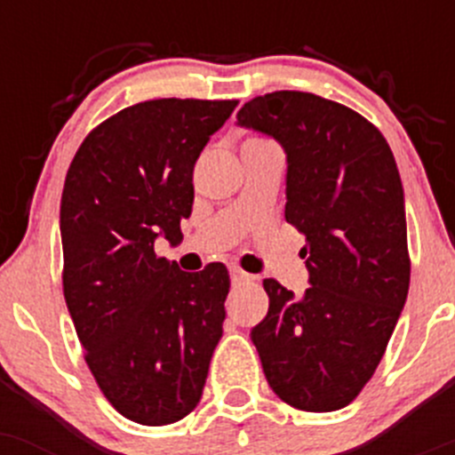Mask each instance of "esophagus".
<instances>
[{
  "instance_id": "obj_1",
  "label": "esophagus",
  "mask_w": 455,
  "mask_h": 455,
  "mask_svg": "<svg viewBox=\"0 0 455 455\" xmlns=\"http://www.w3.org/2000/svg\"><path fill=\"white\" fill-rule=\"evenodd\" d=\"M231 282H233V286H242V283L255 282V277H253V275L246 273V270H242V268H237V266H233V268H231Z\"/></svg>"
}]
</instances>
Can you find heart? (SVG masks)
Masks as SVG:
<instances>
[{"mask_svg":"<svg viewBox=\"0 0 455 455\" xmlns=\"http://www.w3.org/2000/svg\"><path fill=\"white\" fill-rule=\"evenodd\" d=\"M251 140H259V139H251ZM251 140H246V142H251Z\"/></svg>","mask_w":455,"mask_h":455,"instance_id":"1","label":"heart"}]
</instances>
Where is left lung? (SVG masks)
Masks as SVG:
<instances>
[{
    "label": "left lung",
    "mask_w": 455,
    "mask_h": 455,
    "mask_svg": "<svg viewBox=\"0 0 455 455\" xmlns=\"http://www.w3.org/2000/svg\"><path fill=\"white\" fill-rule=\"evenodd\" d=\"M237 125L286 151V222L308 255L304 295L264 279L268 315L251 339L266 380L297 410H341L383 359L410 291L396 160L361 114L310 92L257 96Z\"/></svg>",
    "instance_id": "8db88e82"
}]
</instances>
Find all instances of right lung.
<instances>
[{
	"label": "right lung",
	"mask_w": 455,
	"mask_h": 455,
	"mask_svg": "<svg viewBox=\"0 0 455 455\" xmlns=\"http://www.w3.org/2000/svg\"><path fill=\"white\" fill-rule=\"evenodd\" d=\"M235 105L136 103L92 130L68 169L63 295L87 368L134 423L160 427L194 411L222 337L227 266L185 273L154 244H180L194 164Z\"/></svg>",
	"instance_id": "obj_1"
}]
</instances>
